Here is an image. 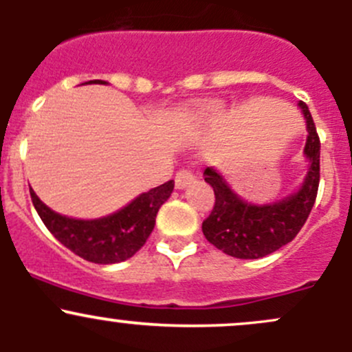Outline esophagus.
I'll return each instance as SVG.
<instances>
[{
    "label": "esophagus",
    "instance_id": "esophagus-1",
    "mask_svg": "<svg viewBox=\"0 0 352 352\" xmlns=\"http://www.w3.org/2000/svg\"><path fill=\"white\" fill-rule=\"evenodd\" d=\"M194 180H196V177H194V173L190 170H179L175 175V187L177 189H184L189 184H192Z\"/></svg>",
    "mask_w": 352,
    "mask_h": 352
}]
</instances>
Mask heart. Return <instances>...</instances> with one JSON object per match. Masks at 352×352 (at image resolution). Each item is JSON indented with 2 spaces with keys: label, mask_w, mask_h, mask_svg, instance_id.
I'll return each mask as SVG.
<instances>
[{
  "label": "heart",
  "mask_w": 352,
  "mask_h": 352,
  "mask_svg": "<svg viewBox=\"0 0 352 352\" xmlns=\"http://www.w3.org/2000/svg\"><path fill=\"white\" fill-rule=\"evenodd\" d=\"M223 110V105L218 104V102H208V104H202L201 107H199L196 117H194V122L197 124H204V122H209V120H214L216 117L221 113Z\"/></svg>",
  "instance_id": "heart-1"
}]
</instances>
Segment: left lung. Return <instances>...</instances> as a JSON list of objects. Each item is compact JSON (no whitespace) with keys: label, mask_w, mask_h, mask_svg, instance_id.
<instances>
[{"label":"left lung","mask_w":352,"mask_h":352,"mask_svg":"<svg viewBox=\"0 0 352 352\" xmlns=\"http://www.w3.org/2000/svg\"><path fill=\"white\" fill-rule=\"evenodd\" d=\"M307 119L305 156L310 162L300 190L272 204H250L232 190L221 173L208 166L204 180L214 190V208L202 221V233L218 250L236 258H261L289 243L307 221L320 182V140L307 104L300 102Z\"/></svg>","instance_id":"1"}]
</instances>
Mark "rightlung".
Here are the masks:
<instances>
[{"label":"right lung","mask_w":352,"mask_h":352,"mask_svg":"<svg viewBox=\"0 0 352 352\" xmlns=\"http://www.w3.org/2000/svg\"><path fill=\"white\" fill-rule=\"evenodd\" d=\"M88 83H104L91 80ZM173 190V180L138 196L126 208L98 219H74L54 212L30 189L35 211L66 248L95 264H117L133 257L151 235L156 212Z\"/></svg>","instance_id":"add662e5"}]
</instances>
